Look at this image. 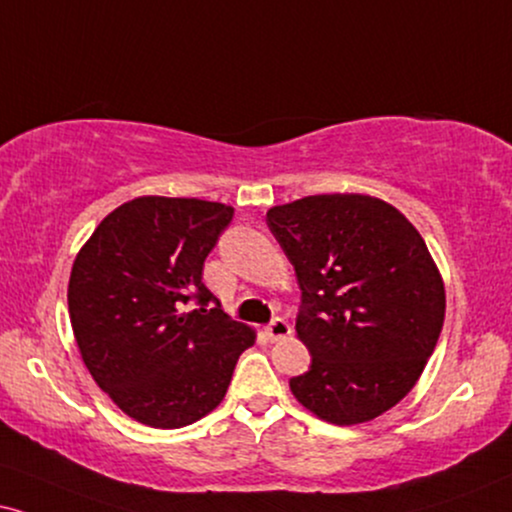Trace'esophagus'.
I'll list each match as a JSON object with an SVG mask.
<instances>
[{"mask_svg": "<svg viewBox=\"0 0 512 512\" xmlns=\"http://www.w3.org/2000/svg\"><path fill=\"white\" fill-rule=\"evenodd\" d=\"M288 335H290V323H288V321L274 319V321H271L269 326H267V338H269L271 342L288 338Z\"/></svg>", "mask_w": 512, "mask_h": 512, "instance_id": "esophagus-1", "label": "esophagus"}]
</instances>
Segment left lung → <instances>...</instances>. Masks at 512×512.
<instances>
[{"mask_svg": "<svg viewBox=\"0 0 512 512\" xmlns=\"http://www.w3.org/2000/svg\"><path fill=\"white\" fill-rule=\"evenodd\" d=\"M295 267V331L312 366L290 378L333 425L383 416L413 390L444 326V281L418 229L385 200L323 193L267 212Z\"/></svg>", "mask_w": 512, "mask_h": 512, "instance_id": "8db88e82", "label": "left lung"}]
</instances>
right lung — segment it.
<instances>
[{
	"mask_svg": "<svg viewBox=\"0 0 512 512\" xmlns=\"http://www.w3.org/2000/svg\"><path fill=\"white\" fill-rule=\"evenodd\" d=\"M234 208L141 196L103 217L77 252L68 312L96 385L148 428H184L222 404L255 331L205 288L203 264ZM196 296L200 310L181 313Z\"/></svg>",
	"mask_w": 512,
	"mask_h": 512,
	"instance_id": "obj_1",
	"label": "right lung"
}]
</instances>
